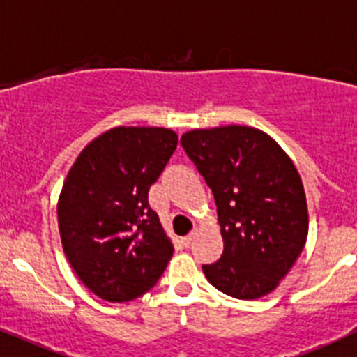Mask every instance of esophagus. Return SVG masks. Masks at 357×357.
Segmentation results:
<instances>
[{"instance_id": "1", "label": "esophagus", "mask_w": 357, "mask_h": 357, "mask_svg": "<svg viewBox=\"0 0 357 357\" xmlns=\"http://www.w3.org/2000/svg\"><path fill=\"white\" fill-rule=\"evenodd\" d=\"M193 238H195V231H192V234H188L186 237L181 238L183 245H185V248H190V245L193 244Z\"/></svg>"}]
</instances>
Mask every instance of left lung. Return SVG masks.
I'll list each match as a JSON object with an SVG mask.
<instances>
[{
	"mask_svg": "<svg viewBox=\"0 0 357 357\" xmlns=\"http://www.w3.org/2000/svg\"><path fill=\"white\" fill-rule=\"evenodd\" d=\"M181 144L218 207L223 255L202 265L207 281L234 298L268 295L295 265L309 234L295 164L268 134L245 126L190 130Z\"/></svg>",
	"mask_w": 357,
	"mask_h": 357,
	"instance_id": "obj_1",
	"label": "left lung"
}]
</instances>
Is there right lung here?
Segmentation results:
<instances>
[{"mask_svg":"<svg viewBox=\"0 0 357 357\" xmlns=\"http://www.w3.org/2000/svg\"><path fill=\"white\" fill-rule=\"evenodd\" d=\"M178 146L164 127H115L86 144L57 204L66 258L99 298L129 302L153 288L171 259V241L148 190Z\"/></svg>","mask_w":357,"mask_h":357,"instance_id":"right-lung-1","label":"right lung"}]
</instances>
